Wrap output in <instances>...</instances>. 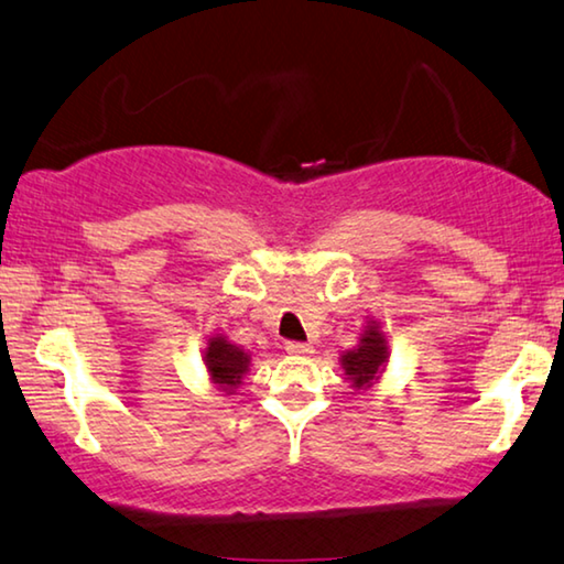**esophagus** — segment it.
Returning <instances> with one entry per match:
<instances>
[{"label":"esophagus","instance_id":"esophagus-1","mask_svg":"<svg viewBox=\"0 0 564 564\" xmlns=\"http://www.w3.org/2000/svg\"><path fill=\"white\" fill-rule=\"evenodd\" d=\"M284 350H288L292 358H307V355H312V345L310 343H288L284 345Z\"/></svg>","mask_w":564,"mask_h":564}]
</instances>
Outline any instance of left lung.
Segmentation results:
<instances>
[{
  "instance_id": "8db88e82",
  "label": "left lung",
  "mask_w": 564,
  "mask_h": 564,
  "mask_svg": "<svg viewBox=\"0 0 564 564\" xmlns=\"http://www.w3.org/2000/svg\"><path fill=\"white\" fill-rule=\"evenodd\" d=\"M388 358H391L388 337L380 330L378 319L368 317V323L358 337V345L350 350H343L340 355L343 376L350 383L352 391H368V388H372L380 378H383Z\"/></svg>"
}]
</instances>
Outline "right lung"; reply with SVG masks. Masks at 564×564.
I'll return each instance as SVG.
<instances>
[{"mask_svg":"<svg viewBox=\"0 0 564 564\" xmlns=\"http://www.w3.org/2000/svg\"><path fill=\"white\" fill-rule=\"evenodd\" d=\"M204 368L206 376H209L212 383L216 386V391L234 395L245 383V376L249 372V366H252V355L249 350L239 348L237 343H231L227 335L214 333L206 335V345H204Z\"/></svg>","mask_w":564,"mask_h":564,"instance_id":"1","label":"right lung"}]
</instances>
